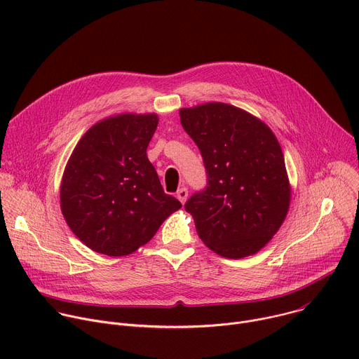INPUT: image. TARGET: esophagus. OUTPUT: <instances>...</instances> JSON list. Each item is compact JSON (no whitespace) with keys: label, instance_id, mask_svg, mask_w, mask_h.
Here are the masks:
<instances>
[{"label":"esophagus","instance_id":"obj_1","mask_svg":"<svg viewBox=\"0 0 359 359\" xmlns=\"http://www.w3.org/2000/svg\"><path fill=\"white\" fill-rule=\"evenodd\" d=\"M177 198L182 201V203H184L186 200H187V194H189V191H187V189L186 187H182V189H179L177 190Z\"/></svg>","mask_w":359,"mask_h":359}]
</instances>
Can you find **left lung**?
<instances>
[{"instance_id":"1","label":"left lung","mask_w":359,"mask_h":359,"mask_svg":"<svg viewBox=\"0 0 359 359\" xmlns=\"http://www.w3.org/2000/svg\"><path fill=\"white\" fill-rule=\"evenodd\" d=\"M179 115L208 175L206 189L184 204L198 237L227 259L260 251L281 227L291 197L276 135L260 119L220 102L183 108Z\"/></svg>"}]
</instances>
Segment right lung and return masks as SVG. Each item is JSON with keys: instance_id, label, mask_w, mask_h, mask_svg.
Returning <instances> with one entry per match:
<instances>
[{"instance_id": "add662e5", "label": "right lung", "mask_w": 359, "mask_h": 359, "mask_svg": "<svg viewBox=\"0 0 359 359\" xmlns=\"http://www.w3.org/2000/svg\"><path fill=\"white\" fill-rule=\"evenodd\" d=\"M155 114L95 123L78 142L61 183V210L90 250L122 257L146 244L182 203L163 191L146 149Z\"/></svg>"}]
</instances>
